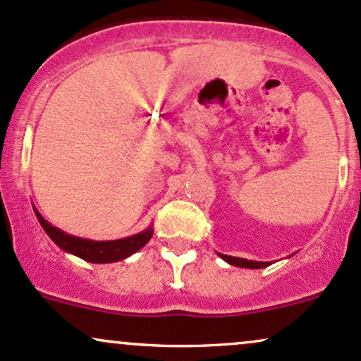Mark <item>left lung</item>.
Here are the masks:
<instances>
[{
	"label": "left lung",
	"mask_w": 361,
	"mask_h": 361,
	"mask_svg": "<svg viewBox=\"0 0 361 361\" xmlns=\"http://www.w3.org/2000/svg\"><path fill=\"white\" fill-rule=\"evenodd\" d=\"M221 259H225L228 264L232 266H238V268H250V269H261L269 266V262H257V261H247V259H240V257H232V256H225V254H220Z\"/></svg>",
	"instance_id": "1"
}]
</instances>
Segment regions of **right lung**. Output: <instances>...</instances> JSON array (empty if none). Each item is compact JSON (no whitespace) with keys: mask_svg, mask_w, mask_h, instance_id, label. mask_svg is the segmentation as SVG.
Returning a JSON list of instances; mask_svg holds the SVG:
<instances>
[{"mask_svg":"<svg viewBox=\"0 0 361 361\" xmlns=\"http://www.w3.org/2000/svg\"><path fill=\"white\" fill-rule=\"evenodd\" d=\"M35 216H37L39 224L42 225L44 232H46L52 238L56 245L61 247L66 252L75 254V256L85 259L88 262H114L121 261V259H126L131 254H135L136 250H140L141 247L147 245L148 240L152 238L153 230L148 228L145 232L133 235V237L121 238V240H109V242H93L87 240V238H78L61 232L59 228L47 224L37 209H34Z\"/></svg>","mask_w":361,"mask_h":361,"instance_id":"add662e5","label":"right lung"}]
</instances>
